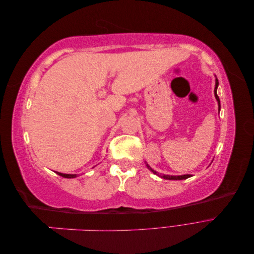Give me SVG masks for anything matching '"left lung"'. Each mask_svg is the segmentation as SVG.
I'll use <instances>...</instances> for the list:
<instances>
[{
	"mask_svg": "<svg viewBox=\"0 0 254 254\" xmlns=\"http://www.w3.org/2000/svg\"><path fill=\"white\" fill-rule=\"evenodd\" d=\"M217 88H218V79L216 78V79H215V89H214V95H215V98H216V101L218 102V110H220V101H219V97H218V95H217ZM146 165H147V167H148V170H149V171H151L153 174L157 175V176H159V177H161V178H163V179H167V180H183V179H188V178H190V177H191L190 175H181V176L160 175L158 172L153 171L152 168H151V167H150L148 164H146Z\"/></svg>",
	"mask_w": 254,
	"mask_h": 254,
	"instance_id": "1",
	"label": "left lung"
}]
</instances>
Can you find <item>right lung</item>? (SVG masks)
<instances>
[{
  "label": "right lung",
  "mask_w": 254,
  "mask_h": 254,
  "mask_svg": "<svg viewBox=\"0 0 254 254\" xmlns=\"http://www.w3.org/2000/svg\"><path fill=\"white\" fill-rule=\"evenodd\" d=\"M56 174L61 176V177H64V178H75V177H77V175H76V174H74V175H72V174H63V173H58V172H56Z\"/></svg>",
  "instance_id": "1"
}]
</instances>
